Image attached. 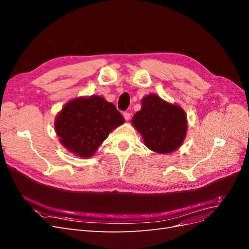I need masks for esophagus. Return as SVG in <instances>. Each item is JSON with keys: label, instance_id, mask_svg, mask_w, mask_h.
Listing matches in <instances>:
<instances>
[{"label": "esophagus", "instance_id": "34e87169", "mask_svg": "<svg viewBox=\"0 0 249 249\" xmlns=\"http://www.w3.org/2000/svg\"><path fill=\"white\" fill-rule=\"evenodd\" d=\"M124 117L125 120H130V118H131V113H129V112H124Z\"/></svg>", "mask_w": 249, "mask_h": 249}]
</instances>
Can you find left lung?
Returning a JSON list of instances; mask_svg holds the SVG:
<instances>
[{"label":"left lung","mask_w":249,"mask_h":249,"mask_svg":"<svg viewBox=\"0 0 249 249\" xmlns=\"http://www.w3.org/2000/svg\"><path fill=\"white\" fill-rule=\"evenodd\" d=\"M132 124L153 152L169 154L182 144L187 133V115L178 105L165 102L157 94L143 97L141 110Z\"/></svg>","instance_id":"obj_1"}]
</instances>
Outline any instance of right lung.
I'll use <instances>...</instances> for the list:
<instances>
[{"mask_svg": "<svg viewBox=\"0 0 249 249\" xmlns=\"http://www.w3.org/2000/svg\"><path fill=\"white\" fill-rule=\"evenodd\" d=\"M124 123L112 103L102 96L77 97L67 103L55 119L61 144L81 158L92 157L111 131Z\"/></svg>", "mask_w": 249, "mask_h": 249, "instance_id": "add662e5", "label": "right lung"}]
</instances>
